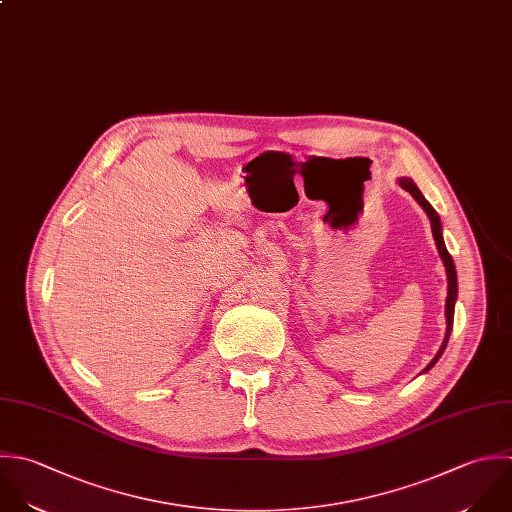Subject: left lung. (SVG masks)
<instances>
[{
	"instance_id": "obj_1",
	"label": "left lung",
	"mask_w": 512,
	"mask_h": 512,
	"mask_svg": "<svg viewBox=\"0 0 512 512\" xmlns=\"http://www.w3.org/2000/svg\"><path fill=\"white\" fill-rule=\"evenodd\" d=\"M399 181V185L405 189V191H409L413 197H415V201L425 209V213H427V217H429V221H431V229H433V237H435V245H437V249H439V255H441V259H443V263H445V271H447V281H449V291H447V303H445V317H447V333H445V339H443V345H441V349L437 351V355L433 357V361L425 367V371L423 373H427V371H431L435 365H437V361L441 359V355L445 353V349H447V343H449V337H451V331H453V319H455V303H457V293H459V285H457V269H455V261H453V257H451V253L447 251V245H445V239H443V223H441V217H439V213L433 209V205L425 199V195L421 193V189L417 187V183L411 179V177H399L397 179Z\"/></svg>"
}]
</instances>
